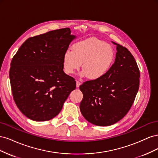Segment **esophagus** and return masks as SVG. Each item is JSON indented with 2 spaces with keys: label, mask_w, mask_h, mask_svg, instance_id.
Returning a JSON list of instances; mask_svg holds the SVG:
<instances>
[{
  "label": "esophagus",
  "mask_w": 158,
  "mask_h": 158,
  "mask_svg": "<svg viewBox=\"0 0 158 158\" xmlns=\"http://www.w3.org/2000/svg\"><path fill=\"white\" fill-rule=\"evenodd\" d=\"M80 84H81V82H79V81H76V87L79 88Z\"/></svg>",
  "instance_id": "1"
}]
</instances>
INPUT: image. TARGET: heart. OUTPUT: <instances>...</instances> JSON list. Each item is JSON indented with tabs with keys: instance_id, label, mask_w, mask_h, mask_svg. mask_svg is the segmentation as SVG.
Returning a JSON list of instances; mask_svg holds the SVG:
<instances>
[{
	"instance_id": "heart-1",
	"label": "heart",
	"mask_w": 158,
	"mask_h": 158,
	"mask_svg": "<svg viewBox=\"0 0 158 158\" xmlns=\"http://www.w3.org/2000/svg\"><path fill=\"white\" fill-rule=\"evenodd\" d=\"M114 52L106 42L96 38L76 43L72 51H66L63 56V70L72 74L80 69L82 75L90 80H98L106 75L114 63Z\"/></svg>"
}]
</instances>
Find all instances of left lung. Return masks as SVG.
<instances>
[{
    "label": "left lung",
    "mask_w": 158,
    "mask_h": 158,
    "mask_svg": "<svg viewBox=\"0 0 158 158\" xmlns=\"http://www.w3.org/2000/svg\"><path fill=\"white\" fill-rule=\"evenodd\" d=\"M112 43L117 45L116 58L108 73L80 85L83 94L80 111L97 126L111 125L125 117L139 88L140 70L135 58L126 47Z\"/></svg>",
    "instance_id": "1"
}]
</instances>
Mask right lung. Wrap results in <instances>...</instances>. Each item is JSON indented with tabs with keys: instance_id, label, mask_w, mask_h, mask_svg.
I'll use <instances>...</instances> for the list:
<instances>
[{
	"instance_id": "1",
	"label": "right lung",
	"mask_w": 158,
	"mask_h": 158,
	"mask_svg": "<svg viewBox=\"0 0 158 158\" xmlns=\"http://www.w3.org/2000/svg\"><path fill=\"white\" fill-rule=\"evenodd\" d=\"M70 33L66 27L28 38L12 58L9 76L13 98L33 121L56 116L76 88V81L63 67V56L76 37Z\"/></svg>"
}]
</instances>
